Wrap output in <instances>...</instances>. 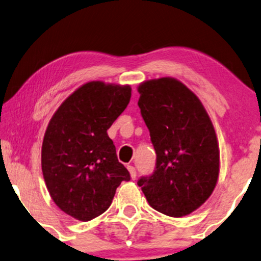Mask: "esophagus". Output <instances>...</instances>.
I'll list each match as a JSON object with an SVG mask.
<instances>
[{
    "label": "esophagus",
    "mask_w": 261,
    "mask_h": 261,
    "mask_svg": "<svg viewBox=\"0 0 261 261\" xmlns=\"http://www.w3.org/2000/svg\"><path fill=\"white\" fill-rule=\"evenodd\" d=\"M127 169H128V171H129L132 179H133V180L137 179V170H135V167L132 166V165H128Z\"/></svg>",
    "instance_id": "esophagus-1"
}]
</instances>
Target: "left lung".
<instances>
[{
  "label": "left lung",
  "instance_id": "1",
  "mask_svg": "<svg viewBox=\"0 0 261 261\" xmlns=\"http://www.w3.org/2000/svg\"><path fill=\"white\" fill-rule=\"evenodd\" d=\"M138 91L156 153L154 172L138 185L156 212L189 215L210 197L219 178L220 149L212 120L197 96L176 78L146 81Z\"/></svg>",
  "mask_w": 261,
  "mask_h": 261
}]
</instances>
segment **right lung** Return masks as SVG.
<instances>
[{
	"instance_id": "1",
	"label": "right lung",
	"mask_w": 261,
	"mask_h": 261,
	"mask_svg": "<svg viewBox=\"0 0 261 261\" xmlns=\"http://www.w3.org/2000/svg\"><path fill=\"white\" fill-rule=\"evenodd\" d=\"M130 96L129 85L89 82L49 121L41 148L42 174L53 202L73 219L87 222L101 215L121 181L130 179L107 133Z\"/></svg>"
}]
</instances>
